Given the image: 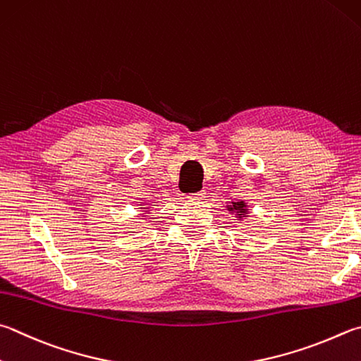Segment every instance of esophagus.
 Here are the masks:
<instances>
[{"instance_id":"obj_1","label":"esophagus","mask_w":361,"mask_h":361,"mask_svg":"<svg viewBox=\"0 0 361 361\" xmlns=\"http://www.w3.org/2000/svg\"><path fill=\"white\" fill-rule=\"evenodd\" d=\"M207 197V192L205 191H200V192H194V194H189L188 199L189 200H194V202H200Z\"/></svg>"}]
</instances>
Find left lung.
I'll list each match as a JSON object with an SVG mask.
<instances>
[{"label":"left lung","mask_w":361,"mask_h":361,"mask_svg":"<svg viewBox=\"0 0 361 361\" xmlns=\"http://www.w3.org/2000/svg\"><path fill=\"white\" fill-rule=\"evenodd\" d=\"M227 209L232 213H237L238 219H243L247 214V205L241 200V202H232V205H227Z\"/></svg>","instance_id":"obj_1"}]
</instances>
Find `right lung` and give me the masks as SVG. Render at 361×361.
<instances>
[{"mask_svg": "<svg viewBox=\"0 0 361 361\" xmlns=\"http://www.w3.org/2000/svg\"><path fill=\"white\" fill-rule=\"evenodd\" d=\"M145 209H148V208H145Z\"/></svg>", "mask_w": 361, "mask_h": 361, "instance_id": "add662e5", "label": "right lung"}]
</instances>
